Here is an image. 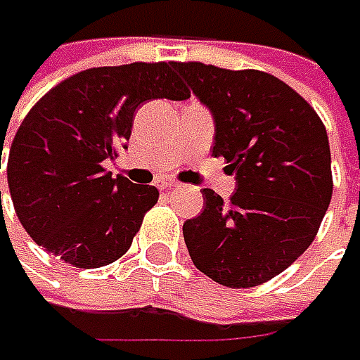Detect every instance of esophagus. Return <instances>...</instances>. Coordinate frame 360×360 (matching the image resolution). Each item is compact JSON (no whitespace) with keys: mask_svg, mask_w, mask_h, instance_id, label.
<instances>
[{"mask_svg":"<svg viewBox=\"0 0 360 360\" xmlns=\"http://www.w3.org/2000/svg\"><path fill=\"white\" fill-rule=\"evenodd\" d=\"M156 186L162 188V190H168V188L178 186V182H174V180H158V184H156Z\"/></svg>","mask_w":360,"mask_h":360,"instance_id":"1","label":"esophagus"}]
</instances>
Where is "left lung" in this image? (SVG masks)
Returning <instances> with one entry per match:
<instances>
[{
    "label": "left lung",
    "mask_w": 360,
    "mask_h": 360,
    "mask_svg": "<svg viewBox=\"0 0 360 360\" xmlns=\"http://www.w3.org/2000/svg\"><path fill=\"white\" fill-rule=\"evenodd\" d=\"M214 116L212 154L236 174L229 202L204 188V210L184 222L194 266L229 288L286 270L314 240L333 196L330 148L312 105L260 70L172 62Z\"/></svg>",
    "instance_id": "8db88e82"
}]
</instances>
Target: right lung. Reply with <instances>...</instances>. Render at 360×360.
Here are the masks:
<instances>
[{"instance_id": "right-lung-1", "label": "right lung", "mask_w": 360, "mask_h": 360, "mask_svg": "<svg viewBox=\"0 0 360 360\" xmlns=\"http://www.w3.org/2000/svg\"><path fill=\"white\" fill-rule=\"evenodd\" d=\"M172 62L77 72L30 110L7 158V184L25 232L76 269H100L130 248L158 188L105 172L148 100H186ZM1 156V152H0Z\"/></svg>"}]
</instances>
